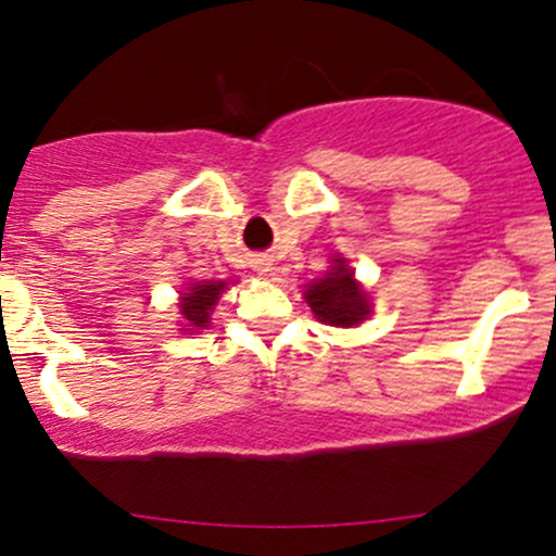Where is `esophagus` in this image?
I'll return each mask as SVG.
<instances>
[{"label":"esophagus","mask_w":556,"mask_h":556,"mask_svg":"<svg viewBox=\"0 0 556 556\" xmlns=\"http://www.w3.org/2000/svg\"><path fill=\"white\" fill-rule=\"evenodd\" d=\"M271 269H274V264H271L269 258H258L256 261V271L261 274V277H266V274H269Z\"/></svg>","instance_id":"1"}]
</instances>
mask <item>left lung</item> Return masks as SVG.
Listing matches in <instances>:
<instances>
[{
	"label": "left lung",
	"mask_w": 556,
	"mask_h": 556,
	"mask_svg": "<svg viewBox=\"0 0 556 556\" xmlns=\"http://www.w3.org/2000/svg\"><path fill=\"white\" fill-rule=\"evenodd\" d=\"M353 269L344 258H334V266L321 279L308 285L305 303L311 305L318 321L329 327H358L366 316H371L366 290L355 282Z\"/></svg>",
	"instance_id": "left-lung-1"
}]
</instances>
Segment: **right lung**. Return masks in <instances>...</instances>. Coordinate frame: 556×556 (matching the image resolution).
Returning a JSON list of instances; mask_svg holds the SVG:
<instances>
[{"label": "right lung", "instance_id": "add662e5", "mask_svg": "<svg viewBox=\"0 0 556 556\" xmlns=\"http://www.w3.org/2000/svg\"><path fill=\"white\" fill-rule=\"evenodd\" d=\"M227 290V282H193L188 287V292H182L180 298V316H182V331H195L206 329L212 324V311L219 300L222 292Z\"/></svg>", "mask_w": 556, "mask_h": 556}]
</instances>
